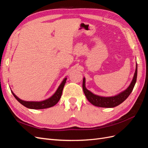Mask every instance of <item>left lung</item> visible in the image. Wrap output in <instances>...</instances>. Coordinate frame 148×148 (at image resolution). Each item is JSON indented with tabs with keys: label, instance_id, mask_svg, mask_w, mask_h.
<instances>
[{
	"label": "left lung",
	"instance_id": "8db88e82",
	"mask_svg": "<svg viewBox=\"0 0 148 148\" xmlns=\"http://www.w3.org/2000/svg\"><path fill=\"white\" fill-rule=\"evenodd\" d=\"M137 69L138 65L136 64L135 72V74H134L132 82H131L130 84V86L127 88V89H125V91H122V92L119 93V95L111 97H102L94 95L93 93L88 90L86 88V86H85V78H84L83 80V89L87 99L92 105L97 107L110 108V107H114L119 106L127 99L133 91V88L135 86V83L136 82L138 71Z\"/></svg>",
	"mask_w": 148,
	"mask_h": 148
}]
</instances>
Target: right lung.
I'll list each match as a JSON object with an SVG mask.
<instances>
[{"label":"right lung","instance_id":"1","mask_svg":"<svg viewBox=\"0 0 148 148\" xmlns=\"http://www.w3.org/2000/svg\"><path fill=\"white\" fill-rule=\"evenodd\" d=\"M66 78H65L61 84H60L59 87L58 88L57 90L54 93V95L52 96L49 99L44 100L43 101H40V102H35V101H25L20 99V98L18 97L12 91V94L13 96L15 97V99L18 101L20 104H21L23 106H25L26 107L29 109H46L49 108V107H51L53 106H55L57 103L59 102L60 100L62 91H63L64 87L65 86V84L66 83Z\"/></svg>","mask_w":148,"mask_h":148}]
</instances>
